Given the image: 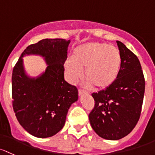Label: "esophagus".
I'll list each match as a JSON object with an SVG mask.
<instances>
[{
  "label": "esophagus",
  "mask_w": 155,
  "mask_h": 155,
  "mask_svg": "<svg viewBox=\"0 0 155 155\" xmlns=\"http://www.w3.org/2000/svg\"><path fill=\"white\" fill-rule=\"evenodd\" d=\"M85 92H86V91L84 90H83V89H81V88L79 89V95H82V94H83L84 93H85Z\"/></svg>",
  "instance_id": "1"
}]
</instances>
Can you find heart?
<instances>
[{"label": "heart", "instance_id": "1", "mask_svg": "<svg viewBox=\"0 0 155 155\" xmlns=\"http://www.w3.org/2000/svg\"><path fill=\"white\" fill-rule=\"evenodd\" d=\"M121 56L114 46L105 42H89L75 48L65 64L71 80H76L84 68V78L94 88L102 90L116 81L120 71Z\"/></svg>", "mask_w": 155, "mask_h": 155}]
</instances>
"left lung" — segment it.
<instances>
[{
  "mask_svg": "<svg viewBox=\"0 0 155 155\" xmlns=\"http://www.w3.org/2000/svg\"><path fill=\"white\" fill-rule=\"evenodd\" d=\"M121 56L116 81L107 88L93 93L94 107L89 114L91 127L102 138L116 140L136 126L145 92V78L137 56L122 42L117 41Z\"/></svg>",
  "mask_w": 155,
  "mask_h": 155,
  "instance_id": "1",
  "label": "left lung"
}]
</instances>
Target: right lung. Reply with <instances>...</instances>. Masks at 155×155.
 I'll list each match as a JSON object with an SVG mask.
<instances>
[{"label": "right lung", "instance_id": "right-lung-1", "mask_svg": "<svg viewBox=\"0 0 155 155\" xmlns=\"http://www.w3.org/2000/svg\"><path fill=\"white\" fill-rule=\"evenodd\" d=\"M70 41L43 39L29 45L12 71V107L18 121L28 133L39 138L57 134L64 125L71 104L77 101L78 89L64 80V63ZM40 54L48 66L43 75L30 79L24 73L22 57Z\"/></svg>", "mask_w": 155, "mask_h": 155}]
</instances>
